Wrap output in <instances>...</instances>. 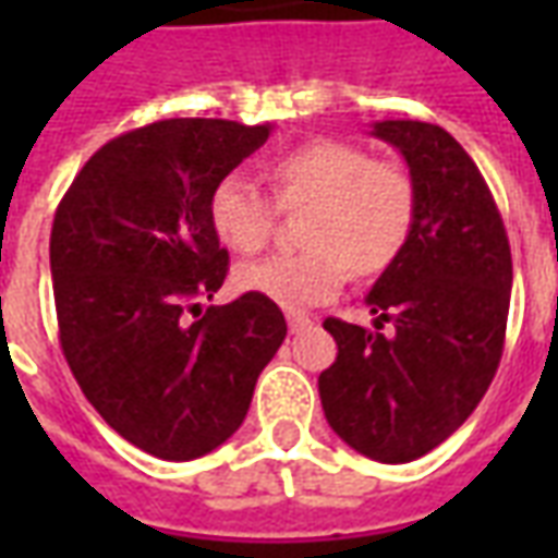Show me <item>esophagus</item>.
I'll return each instance as SVG.
<instances>
[{
    "instance_id": "34e87169",
    "label": "esophagus",
    "mask_w": 558,
    "mask_h": 558,
    "mask_svg": "<svg viewBox=\"0 0 558 558\" xmlns=\"http://www.w3.org/2000/svg\"><path fill=\"white\" fill-rule=\"evenodd\" d=\"M287 326H290L292 335H299V331H304V328L311 326V316L295 314V311H290V314H287Z\"/></svg>"
}]
</instances>
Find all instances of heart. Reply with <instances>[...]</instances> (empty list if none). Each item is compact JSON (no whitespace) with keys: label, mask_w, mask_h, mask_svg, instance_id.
Wrapping results in <instances>:
<instances>
[{"label":"heart","mask_w":558,"mask_h":558,"mask_svg":"<svg viewBox=\"0 0 558 558\" xmlns=\"http://www.w3.org/2000/svg\"><path fill=\"white\" fill-rule=\"evenodd\" d=\"M275 196L227 172L208 196V223L235 254H256L271 239L278 206L307 208L302 254H275L235 268V287L268 302L304 311L331 302L350 268L386 271L410 239L415 184L395 160H376L343 140H307L268 167Z\"/></svg>","instance_id":"b5f03b06"}]
</instances>
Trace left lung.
<instances>
[{
  "label": "left lung",
  "instance_id": "left-lung-1",
  "mask_svg": "<svg viewBox=\"0 0 558 558\" xmlns=\"http://www.w3.org/2000/svg\"><path fill=\"white\" fill-rule=\"evenodd\" d=\"M415 184V220L398 259L367 292L374 328L326 319L338 359L319 400L343 442L379 463L442 445L490 388L511 302V247L490 187L445 128L386 119ZM388 322L391 332H383Z\"/></svg>",
  "mask_w": 558,
  "mask_h": 558
}]
</instances>
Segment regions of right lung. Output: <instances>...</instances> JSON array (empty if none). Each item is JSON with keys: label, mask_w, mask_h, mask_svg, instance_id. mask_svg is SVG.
<instances>
[{"label": "right lung", "mask_w": 558, "mask_h": 558, "mask_svg": "<svg viewBox=\"0 0 558 558\" xmlns=\"http://www.w3.org/2000/svg\"><path fill=\"white\" fill-rule=\"evenodd\" d=\"M268 134L227 119L151 122L98 148L56 208L50 271L68 367L98 415L160 460L227 442L287 338L278 304L251 292L186 316L227 278L211 187Z\"/></svg>", "instance_id": "right-lung-1"}]
</instances>
